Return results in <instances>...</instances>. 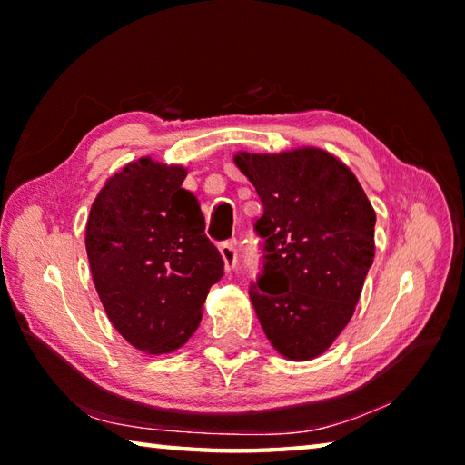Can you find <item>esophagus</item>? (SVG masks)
<instances>
[{
  "instance_id": "obj_1",
  "label": "esophagus",
  "mask_w": 465,
  "mask_h": 465,
  "mask_svg": "<svg viewBox=\"0 0 465 465\" xmlns=\"http://www.w3.org/2000/svg\"><path fill=\"white\" fill-rule=\"evenodd\" d=\"M220 253L225 262V268L227 270H233L235 263H238V248H235V242H222L220 243Z\"/></svg>"
}]
</instances>
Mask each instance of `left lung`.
<instances>
[{"mask_svg":"<svg viewBox=\"0 0 465 465\" xmlns=\"http://www.w3.org/2000/svg\"><path fill=\"white\" fill-rule=\"evenodd\" d=\"M233 162L263 205L250 300L275 350L312 360L351 320L373 263L375 212L355 175L322 150L238 153Z\"/></svg>","mask_w":465,"mask_h":465,"instance_id":"8db88e82","label":"left lung"}]
</instances>
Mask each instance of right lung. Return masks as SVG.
Returning a JSON list of instances; mask_svg holds the SVG:
<instances>
[{
	"instance_id": "1",
	"label": "right lung",
	"mask_w": 465,
	"mask_h": 465,
	"mask_svg": "<svg viewBox=\"0 0 465 465\" xmlns=\"http://www.w3.org/2000/svg\"><path fill=\"white\" fill-rule=\"evenodd\" d=\"M185 170L150 157L125 165L92 205L85 250L95 290L114 328L134 348L173 351L202 320L223 258L203 233Z\"/></svg>"
}]
</instances>
